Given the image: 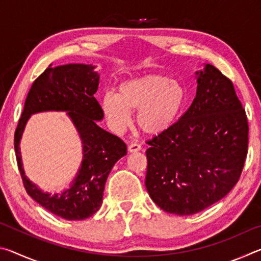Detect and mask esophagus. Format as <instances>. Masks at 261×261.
<instances>
[{"instance_id":"34e87169","label":"esophagus","mask_w":261,"mask_h":261,"mask_svg":"<svg viewBox=\"0 0 261 261\" xmlns=\"http://www.w3.org/2000/svg\"><path fill=\"white\" fill-rule=\"evenodd\" d=\"M141 149V146L139 144L137 143H132L129 145V147H127V151H129V153H136V152H139Z\"/></svg>"}]
</instances>
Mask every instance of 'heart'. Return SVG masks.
I'll use <instances>...</instances> for the list:
<instances>
[{
    "label": "heart",
    "instance_id": "1",
    "mask_svg": "<svg viewBox=\"0 0 261 261\" xmlns=\"http://www.w3.org/2000/svg\"><path fill=\"white\" fill-rule=\"evenodd\" d=\"M187 88L180 82L163 74H144L123 82L117 93L107 92L101 99V110L115 132L124 131L137 112L140 130L158 136L173 126L187 103Z\"/></svg>",
    "mask_w": 261,
    "mask_h": 261
}]
</instances>
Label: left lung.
Wrapping results in <instances>:
<instances>
[{"label": "left lung", "mask_w": 261, "mask_h": 261, "mask_svg": "<svg viewBox=\"0 0 261 261\" xmlns=\"http://www.w3.org/2000/svg\"><path fill=\"white\" fill-rule=\"evenodd\" d=\"M191 106L148 141L145 185L167 213L192 215L230 192L247 154L249 125L232 83L211 64L196 71Z\"/></svg>", "instance_id": "1"}]
</instances>
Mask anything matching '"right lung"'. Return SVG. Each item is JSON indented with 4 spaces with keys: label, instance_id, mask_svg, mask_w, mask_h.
<instances>
[{
    "label": "right lung",
    "instance_id": "1",
    "mask_svg": "<svg viewBox=\"0 0 261 261\" xmlns=\"http://www.w3.org/2000/svg\"><path fill=\"white\" fill-rule=\"evenodd\" d=\"M95 68L81 63L49 65L31 87L15 132L17 163L26 192L64 220H85L99 211L108 175L126 154V145L98 125L103 113L94 98L100 82ZM46 111L67 112L82 141L83 159L76 175L68 188L55 194L43 192L25 176L20 155V140L30 116Z\"/></svg>",
    "mask_w": 261,
    "mask_h": 261
}]
</instances>
